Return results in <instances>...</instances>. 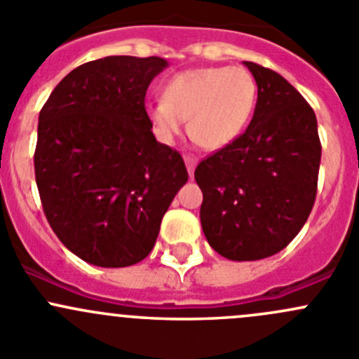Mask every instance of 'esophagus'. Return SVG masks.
Returning a JSON list of instances; mask_svg holds the SVG:
<instances>
[{
    "label": "esophagus",
    "instance_id": "obj_1",
    "mask_svg": "<svg viewBox=\"0 0 359 359\" xmlns=\"http://www.w3.org/2000/svg\"><path fill=\"white\" fill-rule=\"evenodd\" d=\"M184 161H186V166H187V172H189V177H191V179H193V173H194V168H196L198 158L186 156V158H184Z\"/></svg>",
    "mask_w": 359,
    "mask_h": 359
}]
</instances>
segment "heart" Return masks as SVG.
Listing matches in <instances>:
<instances>
[{"label":"heart","mask_w":359,"mask_h":359,"mask_svg":"<svg viewBox=\"0 0 359 359\" xmlns=\"http://www.w3.org/2000/svg\"><path fill=\"white\" fill-rule=\"evenodd\" d=\"M257 102V83L243 67L182 71L165 85V99L146 104L154 135L173 144L189 119V133L205 149L229 146L247 128Z\"/></svg>","instance_id":"1"}]
</instances>
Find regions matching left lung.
Wrapping results in <instances>:
<instances>
[{
  "instance_id": "left-lung-1",
  "label": "left lung",
  "mask_w": 359,
  "mask_h": 359,
  "mask_svg": "<svg viewBox=\"0 0 359 359\" xmlns=\"http://www.w3.org/2000/svg\"><path fill=\"white\" fill-rule=\"evenodd\" d=\"M243 64L259 88L252 121L194 170L203 233L217 253L240 262L274 255L299 234L316 200L321 161L313 107L283 76Z\"/></svg>"
}]
</instances>
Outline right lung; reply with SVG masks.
I'll list each match as a JSON object with an SVG mask.
<instances>
[{"label": "right lung", "instance_id": "right-lung-1", "mask_svg": "<svg viewBox=\"0 0 359 359\" xmlns=\"http://www.w3.org/2000/svg\"><path fill=\"white\" fill-rule=\"evenodd\" d=\"M168 62L114 55L71 72L39 112L34 173L43 212L64 247L99 267H126L153 250L187 182L184 159L159 144L146 92Z\"/></svg>", "mask_w": 359, "mask_h": 359}]
</instances>
